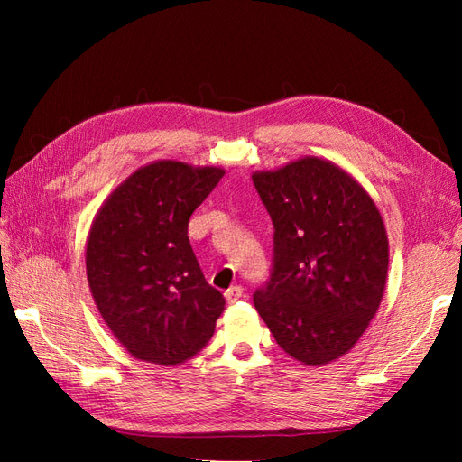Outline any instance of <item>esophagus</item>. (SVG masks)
I'll return each instance as SVG.
<instances>
[{"label":"esophagus","instance_id":"esophagus-1","mask_svg":"<svg viewBox=\"0 0 462 462\" xmlns=\"http://www.w3.org/2000/svg\"><path fill=\"white\" fill-rule=\"evenodd\" d=\"M241 297H243V287H241V285H233V287H229V289L226 291V300H227L229 304L236 302Z\"/></svg>","mask_w":462,"mask_h":462}]
</instances>
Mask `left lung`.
Listing matches in <instances>:
<instances>
[{"mask_svg":"<svg viewBox=\"0 0 462 462\" xmlns=\"http://www.w3.org/2000/svg\"><path fill=\"white\" fill-rule=\"evenodd\" d=\"M273 223L270 279L254 306L277 345L309 366L351 351L377 312L389 245L380 212L356 180L319 158L256 171Z\"/></svg>","mask_w":462,"mask_h":462,"instance_id":"left-lung-1","label":"left lung"}]
</instances>
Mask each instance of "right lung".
Wrapping results in <instances>:
<instances>
[{
    "instance_id": "add662e5",
    "label": "right lung",
    "mask_w": 462,
    "mask_h": 462,
    "mask_svg": "<svg viewBox=\"0 0 462 462\" xmlns=\"http://www.w3.org/2000/svg\"><path fill=\"white\" fill-rule=\"evenodd\" d=\"M223 173L219 167L153 162L111 192L92 223V297L134 358L173 366L212 339L226 299L206 282L187 233L192 212Z\"/></svg>"
}]
</instances>
